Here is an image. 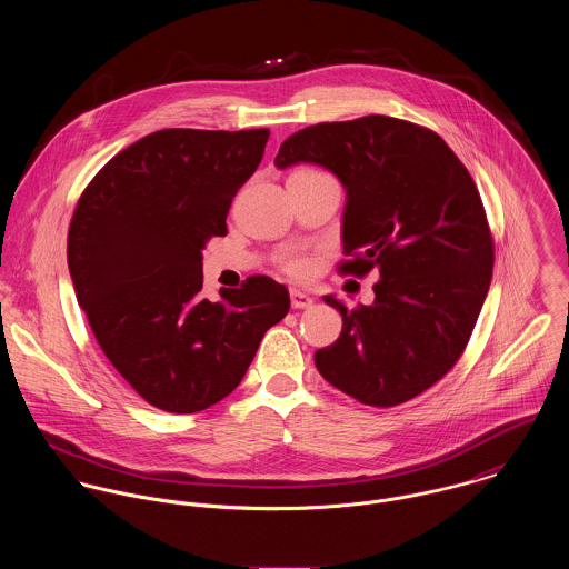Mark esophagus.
Returning a JSON list of instances; mask_svg holds the SVG:
<instances>
[{
	"mask_svg": "<svg viewBox=\"0 0 569 569\" xmlns=\"http://www.w3.org/2000/svg\"><path fill=\"white\" fill-rule=\"evenodd\" d=\"M289 296H291V307L293 309H309V307H313V298L309 293L300 291V289H291Z\"/></svg>",
	"mask_w": 569,
	"mask_h": 569,
	"instance_id": "1",
	"label": "esophagus"
}]
</instances>
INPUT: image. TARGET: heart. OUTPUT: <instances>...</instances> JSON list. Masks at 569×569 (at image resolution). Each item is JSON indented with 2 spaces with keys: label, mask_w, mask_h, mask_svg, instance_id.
Returning a JSON list of instances; mask_svg holds the SVG:
<instances>
[{
  "label": "heart",
  "mask_w": 569,
  "mask_h": 569,
  "mask_svg": "<svg viewBox=\"0 0 569 569\" xmlns=\"http://www.w3.org/2000/svg\"><path fill=\"white\" fill-rule=\"evenodd\" d=\"M298 172L325 174V172H318V170H298ZM282 267H284L291 276H302V273H307V269H309V260H307V258H300V256H293V258H287V260L282 262Z\"/></svg>",
  "instance_id": "1"
}]
</instances>
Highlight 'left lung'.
<instances>
[{"label":"left lung","instance_id":"left-lung-1","mask_svg":"<svg viewBox=\"0 0 569 569\" xmlns=\"http://www.w3.org/2000/svg\"><path fill=\"white\" fill-rule=\"evenodd\" d=\"M318 163L346 190L339 271L377 269L375 302L348 309L316 352L330 386L392 407L440 381L460 359L492 276V239L476 181L445 140L390 116L322 122L282 142L276 166Z\"/></svg>","mask_w":569,"mask_h":569}]
</instances>
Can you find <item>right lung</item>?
Returning a JSON list of instances; mask_svg holds the SVG:
<instances>
[{"mask_svg":"<svg viewBox=\"0 0 569 569\" xmlns=\"http://www.w3.org/2000/svg\"><path fill=\"white\" fill-rule=\"evenodd\" d=\"M269 129L156 131L100 168L79 199L68 267L89 326L124 381L153 407L194 413L243 381L262 335L289 313L284 284L251 276L203 289V247L226 237L234 194Z\"/></svg>","mask_w":569,"mask_h":569,"instance_id":"right-lung-1","label":"right lung"}]
</instances>
